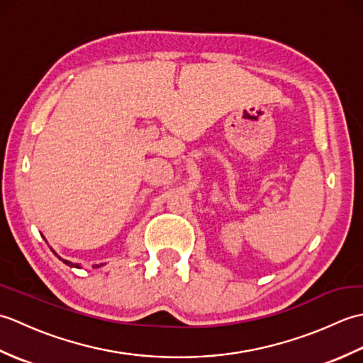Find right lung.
Returning a JSON list of instances; mask_svg holds the SVG:
<instances>
[{"label": "right lung", "mask_w": 363, "mask_h": 363, "mask_svg": "<svg viewBox=\"0 0 363 363\" xmlns=\"http://www.w3.org/2000/svg\"><path fill=\"white\" fill-rule=\"evenodd\" d=\"M52 252H54V251H52ZM54 254H56V252H54ZM56 256H57V254H56ZM57 257H59V256H57ZM59 259H60V260H62V262H64V264H65V265H68V267H74V268H81V267H79V265H78V264H72V262H70V260H65V259H62V257H59ZM101 265H103V264H101ZM98 267H99V265H98Z\"/></svg>", "instance_id": "right-lung-1"}]
</instances>
